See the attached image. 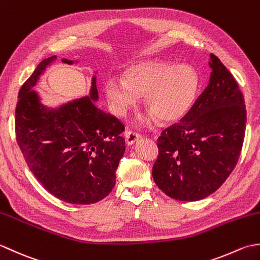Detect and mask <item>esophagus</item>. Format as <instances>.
I'll return each mask as SVG.
<instances>
[{
  "instance_id": "1",
  "label": "esophagus",
  "mask_w": 260,
  "mask_h": 260,
  "mask_svg": "<svg viewBox=\"0 0 260 260\" xmlns=\"http://www.w3.org/2000/svg\"><path fill=\"white\" fill-rule=\"evenodd\" d=\"M124 138H125L126 145H128V146H132V145H135L136 142L140 139L141 136L136 134V132L125 131V132H124Z\"/></svg>"
}]
</instances>
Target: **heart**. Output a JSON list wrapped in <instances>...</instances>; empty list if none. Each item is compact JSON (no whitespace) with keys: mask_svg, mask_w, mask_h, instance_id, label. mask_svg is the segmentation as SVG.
<instances>
[{"mask_svg":"<svg viewBox=\"0 0 260 260\" xmlns=\"http://www.w3.org/2000/svg\"><path fill=\"white\" fill-rule=\"evenodd\" d=\"M200 78L197 71L188 65L150 59L131 65L124 79L110 76L104 82V93L111 110L125 115L136 107L139 95H144L148 108L138 123L150 125L156 116L164 122H174L186 114L197 98Z\"/></svg>","mask_w":260,"mask_h":260,"instance_id":"obj_1","label":"heart"}]
</instances>
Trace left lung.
<instances>
[{
    "label": "left lung",
    "mask_w": 260,
    "mask_h": 260,
    "mask_svg": "<svg viewBox=\"0 0 260 260\" xmlns=\"http://www.w3.org/2000/svg\"><path fill=\"white\" fill-rule=\"evenodd\" d=\"M209 85L181 120L158 138L152 177L167 197L192 202L215 192L239 159L246 107L234 76L210 55Z\"/></svg>",
    "instance_id": "8db88e82"
}]
</instances>
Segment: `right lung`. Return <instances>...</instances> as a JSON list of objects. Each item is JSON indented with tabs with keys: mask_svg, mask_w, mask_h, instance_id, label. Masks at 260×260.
I'll return each instance as SVG.
<instances>
[{
	"mask_svg": "<svg viewBox=\"0 0 260 260\" xmlns=\"http://www.w3.org/2000/svg\"><path fill=\"white\" fill-rule=\"evenodd\" d=\"M56 56L42 60L20 88L15 110L17 141L30 171L50 194L72 204H93L115 185L125 151L123 124L98 109L94 72L87 96L47 107L34 87ZM72 65L78 60L62 58Z\"/></svg>",
	"mask_w": 260,
	"mask_h": 260,
	"instance_id": "obj_1",
	"label": "right lung"
}]
</instances>
